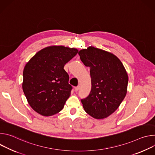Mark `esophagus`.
<instances>
[{
	"label": "esophagus",
	"instance_id": "obj_1",
	"mask_svg": "<svg viewBox=\"0 0 155 155\" xmlns=\"http://www.w3.org/2000/svg\"><path fill=\"white\" fill-rule=\"evenodd\" d=\"M80 89V86H77V87H75V91H78Z\"/></svg>",
	"mask_w": 155,
	"mask_h": 155
}]
</instances>
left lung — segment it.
Here are the masks:
<instances>
[{"mask_svg": "<svg viewBox=\"0 0 155 155\" xmlns=\"http://www.w3.org/2000/svg\"><path fill=\"white\" fill-rule=\"evenodd\" d=\"M82 62L90 68L91 90L81 100L85 112L96 119L112 114L124 99L128 76L121 61L114 54L90 47L78 52Z\"/></svg>", "mask_w": 155, "mask_h": 155, "instance_id": "8db88e82", "label": "left lung"}]
</instances>
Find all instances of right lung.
<instances>
[{
	"label": "right lung",
	"instance_id": "right-lung-1",
	"mask_svg": "<svg viewBox=\"0 0 155 155\" xmlns=\"http://www.w3.org/2000/svg\"><path fill=\"white\" fill-rule=\"evenodd\" d=\"M78 51L64 46L48 47L26 64L23 90L29 104L38 114L48 117L62 110L72 90L64 67Z\"/></svg>",
	"mask_w": 155,
	"mask_h": 155
}]
</instances>
